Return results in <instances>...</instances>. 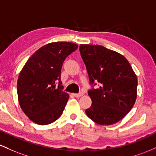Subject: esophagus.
<instances>
[{
	"label": "esophagus",
	"mask_w": 156,
	"mask_h": 156,
	"mask_svg": "<svg viewBox=\"0 0 156 156\" xmlns=\"http://www.w3.org/2000/svg\"><path fill=\"white\" fill-rule=\"evenodd\" d=\"M73 95L74 97H76V98H79V97H81L82 95H83V93H82V92L74 93V94H73Z\"/></svg>",
	"instance_id": "esophagus-1"
}]
</instances>
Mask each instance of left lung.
Listing matches in <instances>:
<instances>
[{
  "instance_id": "8db88e82",
  "label": "left lung",
  "mask_w": 156,
  "mask_h": 156,
  "mask_svg": "<svg viewBox=\"0 0 156 156\" xmlns=\"http://www.w3.org/2000/svg\"><path fill=\"white\" fill-rule=\"evenodd\" d=\"M79 50L92 87L88 91L92 105L86 114L99 125L114 124L135 103L136 76L128 61L117 52L94 44H80ZM97 83L99 87L94 89Z\"/></svg>"
}]
</instances>
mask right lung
Masks as SVG:
<instances>
[{
	"instance_id": "obj_1",
	"label": "right lung",
	"mask_w": 156,
	"mask_h": 156,
	"mask_svg": "<svg viewBox=\"0 0 156 156\" xmlns=\"http://www.w3.org/2000/svg\"><path fill=\"white\" fill-rule=\"evenodd\" d=\"M78 48L72 42H52L28 58L17 80L19 103L38 125L51 124L61 117L69 94L63 91L61 69L64 61Z\"/></svg>"
}]
</instances>
